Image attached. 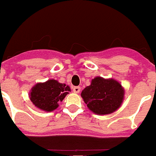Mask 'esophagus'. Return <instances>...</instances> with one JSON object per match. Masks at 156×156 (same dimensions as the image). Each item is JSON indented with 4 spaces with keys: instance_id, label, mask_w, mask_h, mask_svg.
<instances>
[{
    "instance_id": "1",
    "label": "esophagus",
    "mask_w": 156,
    "mask_h": 156,
    "mask_svg": "<svg viewBox=\"0 0 156 156\" xmlns=\"http://www.w3.org/2000/svg\"><path fill=\"white\" fill-rule=\"evenodd\" d=\"M73 92H75V93H79L80 92V87L79 86H76V87H73Z\"/></svg>"
}]
</instances>
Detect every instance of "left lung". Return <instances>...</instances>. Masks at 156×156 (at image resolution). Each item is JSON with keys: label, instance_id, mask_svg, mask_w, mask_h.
<instances>
[{"label": "left lung", "instance_id": "obj_1", "mask_svg": "<svg viewBox=\"0 0 156 156\" xmlns=\"http://www.w3.org/2000/svg\"><path fill=\"white\" fill-rule=\"evenodd\" d=\"M124 89L114 79L96 76L81 92L87 108L97 115H108L119 108L123 100Z\"/></svg>", "mask_w": 156, "mask_h": 156}]
</instances>
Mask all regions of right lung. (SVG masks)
<instances>
[{"label": "right lung", "instance_id": "add662e5", "mask_svg": "<svg viewBox=\"0 0 156 156\" xmlns=\"http://www.w3.org/2000/svg\"><path fill=\"white\" fill-rule=\"evenodd\" d=\"M69 92H71L69 86L52 79L33 86L29 97L37 108L45 112H52L57 108L59 103L64 100Z\"/></svg>", "mask_w": 156, "mask_h": 156}]
</instances>
